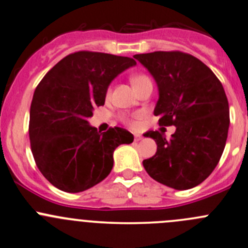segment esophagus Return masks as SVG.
<instances>
[{"label": "esophagus", "instance_id": "1", "mask_svg": "<svg viewBox=\"0 0 248 248\" xmlns=\"http://www.w3.org/2000/svg\"><path fill=\"white\" fill-rule=\"evenodd\" d=\"M142 140V136L136 134L135 135V142H138V140Z\"/></svg>", "mask_w": 248, "mask_h": 248}]
</instances>
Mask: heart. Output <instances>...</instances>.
<instances>
[{"instance_id":"heart-1","label":"heart","mask_w":248,"mask_h":248,"mask_svg":"<svg viewBox=\"0 0 248 248\" xmlns=\"http://www.w3.org/2000/svg\"><path fill=\"white\" fill-rule=\"evenodd\" d=\"M146 79H149L148 77L145 76V74H135V76L131 77V82H132V86H136L137 84H140V82L146 80ZM122 121L124 122L125 124L127 125H131V126H134L136 124L135 119L131 118V117H126V116H123L122 117Z\"/></svg>"}]
</instances>
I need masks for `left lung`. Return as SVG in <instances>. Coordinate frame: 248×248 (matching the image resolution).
Wrapping results in <instances>:
<instances>
[{
    "label": "left lung",
    "mask_w": 248,
    "mask_h": 248,
    "mask_svg": "<svg viewBox=\"0 0 248 248\" xmlns=\"http://www.w3.org/2000/svg\"><path fill=\"white\" fill-rule=\"evenodd\" d=\"M158 86L154 110L159 126L175 125L170 140L148 131L156 154L143 161L150 177L177 190L196 187L219 163L227 140L230 108L225 90L208 66L180 50L136 54Z\"/></svg>",
    "instance_id": "8db88e82"
}]
</instances>
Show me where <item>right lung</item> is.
Segmentation results:
<instances>
[{
    "instance_id": "1",
    "label": "right lung",
    "mask_w": 248,
    "mask_h": 248,
    "mask_svg": "<svg viewBox=\"0 0 248 248\" xmlns=\"http://www.w3.org/2000/svg\"><path fill=\"white\" fill-rule=\"evenodd\" d=\"M136 65L127 57L79 50L61 59L36 86L29 113V140L41 174L54 187L79 193L108 176L113 151L134 142L122 127L90 126L93 108L105 103L110 82Z\"/></svg>"
}]
</instances>
